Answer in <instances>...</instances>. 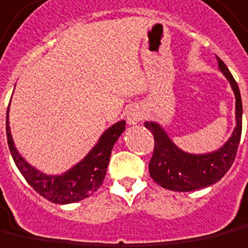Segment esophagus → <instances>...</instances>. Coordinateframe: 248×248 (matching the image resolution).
I'll return each mask as SVG.
<instances>
[{"instance_id":"esophagus-1","label":"esophagus","mask_w":248,"mask_h":248,"mask_svg":"<svg viewBox=\"0 0 248 248\" xmlns=\"http://www.w3.org/2000/svg\"><path fill=\"white\" fill-rule=\"evenodd\" d=\"M127 124H140L143 118V112L138 106L131 107L129 111H127Z\"/></svg>"}]
</instances>
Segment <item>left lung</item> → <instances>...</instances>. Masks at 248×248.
<instances>
[{
    "mask_svg": "<svg viewBox=\"0 0 248 248\" xmlns=\"http://www.w3.org/2000/svg\"><path fill=\"white\" fill-rule=\"evenodd\" d=\"M216 59L219 70L230 82L235 94L236 126L232 136L220 149L205 154H190L177 148L160 124L145 122V127L154 136V152L149 162V173L150 177L165 189L190 192L215 184L228 172L236 157L242 136V98L238 83L230 70L220 58L216 56Z\"/></svg>",
    "mask_w": 248,
    "mask_h": 248,
    "instance_id": "1",
    "label": "left lung"
}]
</instances>
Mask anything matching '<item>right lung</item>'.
Listing matches in <instances>:
<instances>
[{"label":"right lung","mask_w":248,"mask_h":248,"mask_svg":"<svg viewBox=\"0 0 248 248\" xmlns=\"http://www.w3.org/2000/svg\"><path fill=\"white\" fill-rule=\"evenodd\" d=\"M124 121H119L112 124L100 136L98 143L82 161H79L75 166H72L70 170L63 174L51 176L40 172L31 164H28L21 157V154L18 153L10 133L9 107L6 112V137L16 166L27 180L28 184L39 195L56 204L80 202L83 199L91 196L95 190H98L106 176L114 143L118 141L121 134L124 131Z\"/></svg>","instance_id":"1"}]
</instances>
